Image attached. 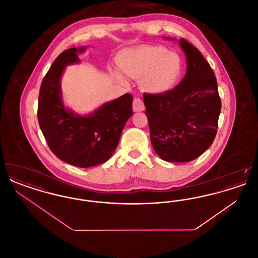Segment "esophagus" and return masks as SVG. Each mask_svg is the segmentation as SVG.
Instances as JSON below:
<instances>
[{"instance_id":"34e87169","label":"esophagus","mask_w":258,"mask_h":258,"mask_svg":"<svg viewBox=\"0 0 258 258\" xmlns=\"http://www.w3.org/2000/svg\"><path fill=\"white\" fill-rule=\"evenodd\" d=\"M133 108L135 112L144 110L145 106H144V102L142 101V99H140L139 98H135L134 102H133Z\"/></svg>"}]
</instances>
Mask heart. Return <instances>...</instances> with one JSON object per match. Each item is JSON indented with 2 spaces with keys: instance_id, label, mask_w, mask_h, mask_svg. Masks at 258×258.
Listing matches in <instances>:
<instances>
[{
  "instance_id": "1",
  "label": "heart",
  "mask_w": 258,
  "mask_h": 258,
  "mask_svg": "<svg viewBox=\"0 0 258 258\" xmlns=\"http://www.w3.org/2000/svg\"><path fill=\"white\" fill-rule=\"evenodd\" d=\"M123 74L132 78H140V85L150 93H163L176 83L181 74L179 56L160 46H144L124 50L117 60ZM113 74L123 79L117 71Z\"/></svg>"
}]
</instances>
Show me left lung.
<instances>
[{"label":"left lung","mask_w":258,"mask_h":258,"mask_svg":"<svg viewBox=\"0 0 258 258\" xmlns=\"http://www.w3.org/2000/svg\"><path fill=\"white\" fill-rule=\"evenodd\" d=\"M186 74L170 91L144 93L151 142L162 160L186 162L201 156L214 142L221 101L215 74L199 50L184 38Z\"/></svg>","instance_id":"obj_1"}]
</instances>
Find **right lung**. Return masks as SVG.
I'll return each instance as SVG.
<instances>
[{
    "label": "right lung",
    "mask_w": 258,
    "mask_h": 258,
    "mask_svg": "<svg viewBox=\"0 0 258 258\" xmlns=\"http://www.w3.org/2000/svg\"><path fill=\"white\" fill-rule=\"evenodd\" d=\"M85 50H64L45 74L38 96L37 120L52 153L60 160L87 168L110 159L123 126L133 115V96L124 94L89 116L64 108L61 98V75L67 64L79 61Z\"/></svg>",
    "instance_id": "1"
}]
</instances>
